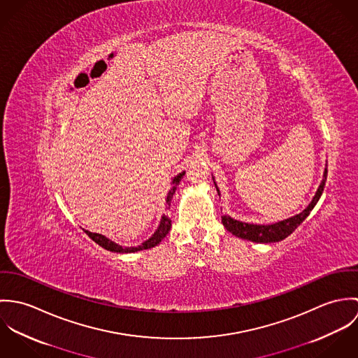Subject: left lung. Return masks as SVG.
<instances>
[{"mask_svg": "<svg viewBox=\"0 0 358 358\" xmlns=\"http://www.w3.org/2000/svg\"><path fill=\"white\" fill-rule=\"evenodd\" d=\"M327 168L324 172V178L322 182L313 199V201L308 204L306 209L289 219L281 220L278 223L274 224H251V223H244L240 220H234L230 216H222V223L226 227V230H229L231 234H234L238 238H244V240H250L254 243H278L284 238H287L289 234H292L295 231V229H298V226L306 219L310 213V210L314 208V205L317 204V201L320 200L322 192H324V186L327 182Z\"/></svg>", "mask_w": 358, "mask_h": 358, "instance_id": "obj_1", "label": "left lung"}]
</instances>
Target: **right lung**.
I'll return each mask as SVG.
<instances>
[{
    "label": "right lung",
    "mask_w": 358,
    "mask_h": 358,
    "mask_svg": "<svg viewBox=\"0 0 358 358\" xmlns=\"http://www.w3.org/2000/svg\"><path fill=\"white\" fill-rule=\"evenodd\" d=\"M183 175H185V172H182V173H179L178 176L173 178V180H172V185H173V186H172V189L169 190V193H168V196H166V204L169 205V203H171V199H172V196L175 194V190H176L179 182L182 180ZM169 230H171V220H169L166 216H162V217H161V222H159V226H158V229L155 230V233H154L153 236H152L148 241H145L142 245L134 247V248H122L121 245H117L115 243L110 241L108 238H106L104 236L98 234V233H91V231H88V230H85V233L88 234L90 238H92L98 245H101L104 250L111 251V252H118V254H127V252H136V251L153 248L157 244L161 243V240L168 234Z\"/></svg>",
    "instance_id": "1"
}]
</instances>
